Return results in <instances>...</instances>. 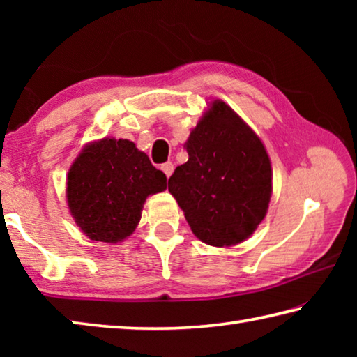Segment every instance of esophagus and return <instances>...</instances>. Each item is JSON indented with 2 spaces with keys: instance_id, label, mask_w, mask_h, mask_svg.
Here are the masks:
<instances>
[{
  "instance_id": "obj_1",
  "label": "esophagus",
  "mask_w": 357,
  "mask_h": 357,
  "mask_svg": "<svg viewBox=\"0 0 357 357\" xmlns=\"http://www.w3.org/2000/svg\"><path fill=\"white\" fill-rule=\"evenodd\" d=\"M160 168H162V172L167 174V178L172 176V173H173V164H172V162H165V164H162Z\"/></svg>"
}]
</instances>
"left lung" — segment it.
I'll return each mask as SVG.
<instances>
[{"label": "left lung", "instance_id": "obj_1", "mask_svg": "<svg viewBox=\"0 0 357 357\" xmlns=\"http://www.w3.org/2000/svg\"><path fill=\"white\" fill-rule=\"evenodd\" d=\"M189 160L168 179L198 239L214 247L236 245L264 219L273 172L263 143L223 102L198 121L184 144Z\"/></svg>", "mask_w": 357, "mask_h": 357}]
</instances>
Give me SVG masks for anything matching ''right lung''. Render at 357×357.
<instances>
[{
  "label": "right lung",
  "mask_w": 357,
  "mask_h": 357,
  "mask_svg": "<svg viewBox=\"0 0 357 357\" xmlns=\"http://www.w3.org/2000/svg\"><path fill=\"white\" fill-rule=\"evenodd\" d=\"M167 189V176L129 140L88 144L68 174V204L93 241L119 243L134 233L148 195Z\"/></svg>",
  "instance_id": "add662e5"
}]
</instances>
